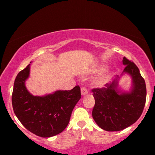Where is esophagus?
<instances>
[{
  "instance_id": "1",
  "label": "esophagus",
  "mask_w": 155,
  "mask_h": 155,
  "mask_svg": "<svg viewBox=\"0 0 155 155\" xmlns=\"http://www.w3.org/2000/svg\"><path fill=\"white\" fill-rule=\"evenodd\" d=\"M87 93H88V92H87V90L86 88L82 87V88L81 89V95L84 96V95H86Z\"/></svg>"
}]
</instances>
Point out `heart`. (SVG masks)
Instances as JSON below:
<instances>
[{"label": "heart", "instance_id": "heart-1", "mask_svg": "<svg viewBox=\"0 0 155 155\" xmlns=\"http://www.w3.org/2000/svg\"><path fill=\"white\" fill-rule=\"evenodd\" d=\"M106 67L105 65H99L95 69V72H101L104 71V70H106ZM110 79H111V75L110 74L106 73V74H101V76H99L98 77H97L94 81V85L97 88H102L106 86V84L109 81Z\"/></svg>", "mask_w": 155, "mask_h": 155}]
</instances>
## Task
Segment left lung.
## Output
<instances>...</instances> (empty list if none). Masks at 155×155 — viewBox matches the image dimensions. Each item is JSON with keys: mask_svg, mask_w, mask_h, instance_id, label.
Wrapping results in <instances>:
<instances>
[{"mask_svg": "<svg viewBox=\"0 0 155 155\" xmlns=\"http://www.w3.org/2000/svg\"><path fill=\"white\" fill-rule=\"evenodd\" d=\"M122 64L125 67L122 75L106 84V88L92 90L95 101L92 117L96 124L106 131H120L134 124L145 106L147 89L139 69L125 58ZM127 75L131 79L128 91L119 87L120 78Z\"/></svg>", "mask_w": 155, "mask_h": 155, "instance_id": "8db88e82", "label": "left lung"}]
</instances>
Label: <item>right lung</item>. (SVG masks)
Segmentation results:
<instances>
[{"instance_id":"1","label":"right lung","mask_w":155,"mask_h":155,"mask_svg":"<svg viewBox=\"0 0 155 155\" xmlns=\"http://www.w3.org/2000/svg\"><path fill=\"white\" fill-rule=\"evenodd\" d=\"M30 65L15 79L12 98L14 112L22 125L33 134L43 138L56 136L69 123L73 109L81 98L80 87L33 95L25 84L30 76Z\"/></svg>"}]
</instances>
